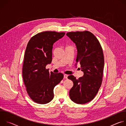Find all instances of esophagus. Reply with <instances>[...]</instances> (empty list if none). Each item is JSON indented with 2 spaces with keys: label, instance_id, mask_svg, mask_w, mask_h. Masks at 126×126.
Wrapping results in <instances>:
<instances>
[{
  "label": "esophagus",
  "instance_id": "esophagus-1",
  "mask_svg": "<svg viewBox=\"0 0 126 126\" xmlns=\"http://www.w3.org/2000/svg\"><path fill=\"white\" fill-rule=\"evenodd\" d=\"M68 76V75H67V74H64V78L65 79H67Z\"/></svg>",
  "mask_w": 126,
  "mask_h": 126
}]
</instances>
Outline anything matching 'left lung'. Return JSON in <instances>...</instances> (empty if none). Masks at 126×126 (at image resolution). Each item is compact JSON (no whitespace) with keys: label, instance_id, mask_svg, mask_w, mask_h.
<instances>
[{"label":"left lung","instance_id":"obj_1","mask_svg":"<svg viewBox=\"0 0 126 126\" xmlns=\"http://www.w3.org/2000/svg\"><path fill=\"white\" fill-rule=\"evenodd\" d=\"M66 35L77 48L76 64L81 65L84 75L76 79L73 75L68 77L73 82L69 91L71 100L84 104L92 101L101 86L104 66L102 46L95 36L88 31L69 32Z\"/></svg>","mask_w":126,"mask_h":126}]
</instances>
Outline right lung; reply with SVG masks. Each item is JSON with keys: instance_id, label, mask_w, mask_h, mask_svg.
Listing matches in <instances>:
<instances>
[{"instance_id": "add662e5", "label": "right lung", "mask_w": 126, "mask_h": 126, "mask_svg": "<svg viewBox=\"0 0 126 126\" xmlns=\"http://www.w3.org/2000/svg\"><path fill=\"white\" fill-rule=\"evenodd\" d=\"M65 32L44 31L29 40L24 57L22 77L27 94L35 103L45 104L54 97L53 89L64 75L49 72L46 66L52 59L53 45L62 38Z\"/></svg>"}]
</instances>
